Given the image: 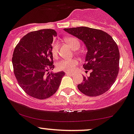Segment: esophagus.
I'll return each mask as SVG.
<instances>
[{
  "instance_id": "1",
  "label": "esophagus",
  "mask_w": 134,
  "mask_h": 134,
  "mask_svg": "<svg viewBox=\"0 0 134 134\" xmlns=\"http://www.w3.org/2000/svg\"><path fill=\"white\" fill-rule=\"evenodd\" d=\"M65 73H66V74L68 75H73L72 73H70V72H65Z\"/></svg>"
}]
</instances>
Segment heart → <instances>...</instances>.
<instances>
[{
    "label": "heart",
    "mask_w": 134,
    "mask_h": 134,
    "mask_svg": "<svg viewBox=\"0 0 134 134\" xmlns=\"http://www.w3.org/2000/svg\"><path fill=\"white\" fill-rule=\"evenodd\" d=\"M64 41L70 46L71 48L74 50H77L80 48L81 43L79 39L75 37L67 36L64 38ZM59 44L58 42H54L52 44L51 52L53 57H57L59 53ZM78 64V61L76 59H65L61 60L59 61L56 64L57 70H61V71H73L75 69V67Z\"/></svg>",
    "instance_id": "b5f03b06"
}]
</instances>
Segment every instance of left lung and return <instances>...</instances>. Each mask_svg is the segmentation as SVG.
Listing matches in <instances>:
<instances>
[{
	"instance_id": "1",
	"label": "left lung",
	"mask_w": 134,
	"mask_h": 134,
	"mask_svg": "<svg viewBox=\"0 0 134 134\" xmlns=\"http://www.w3.org/2000/svg\"><path fill=\"white\" fill-rule=\"evenodd\" d=\"M66 32L81 40L87 48L83 68L90 75L84 77L77 87L89 96L107 92L116 81L119 73V52L117 44L107 32L87 27L64 29Z\"/></svg>"
}]
</instances>
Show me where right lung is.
<instances>
[{
  "mask_svg": "<svg viewBox=\"0 0 134 134\" xmlns=\"http://www.w3.org/2000/svg\"><path fill=\"white\" fill-rule=\"evenodd\" d=\"M54 30L41 29L24 36L16 44L12 57L13 71L18 84L28 95L40 100L57 91L64 71L50 73L54 68L51 52Z\"/></svg>",
  "mask_w": 134,
  "mask_h": 134,
  "instance_id": "add662e5",
  "label": "right lung"
}]
</instances>
